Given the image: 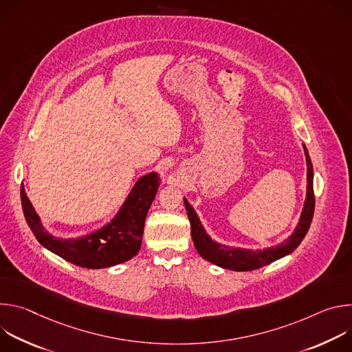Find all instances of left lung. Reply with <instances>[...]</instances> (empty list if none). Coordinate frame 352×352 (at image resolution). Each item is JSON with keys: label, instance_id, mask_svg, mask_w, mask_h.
I'll list each match as a JSON object with an SVG mask.
<instances>
[{"label": "left lung", "instance_id": "obj_1", "mask_svg": "<svg viewBox=\"0 0 352 352\" xmlns=\"http://www.w3.org/2000/svg\"><path fill=\"white\" fill-rule=\"evenodd\" d=\"M305 148L307 156V166H308V186H307V200L304 205L302 214H300L299 223L294 231V234L284 241L278 246H272L265 250H249V249H239V248H228L226 245H220L214 242L204 230L200 224L195 210L188 204V200L184 199L185 209L188 213V219L190 223V235L195 243V248L199 255L204 259L217 265L223 269L235 270V272H250L261 269L288 254H291L296 246L302 242L305 238L315 212V193H314V167L309 159L308 150Z\"/></svg>", "mask_w": 352, "mask_h": 352}]
</instances>
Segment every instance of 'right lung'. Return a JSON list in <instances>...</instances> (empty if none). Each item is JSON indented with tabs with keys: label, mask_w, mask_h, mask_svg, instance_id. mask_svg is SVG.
<instances>
[{
	"label": "right lung",
	"mask_w": 352,
	"mask_h": 352,
	"mask_svg": "<svg viewBox=\"0 0 352 352\" xmlns=\"http://www.w3.org/2000/svg\"><path fill=\"white\" fill-rule=\"evenodd\" d=\"M160 178L156 173L142 177L132 188L116 219L102 230L78 239L50 235L21 186L22 209L37 241L60 258L86 269H104L132 259L142 243L146 214L157 193Z\"/></svg>",
	"instance_id": "right-lung-1"
}]
</instances>
